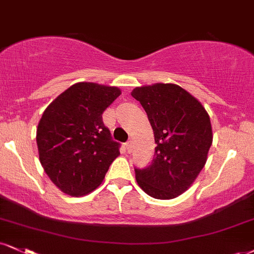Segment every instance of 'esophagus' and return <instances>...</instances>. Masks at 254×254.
I'll list each match as a JSON object with an SVG mask.
<instances>
[{
	"label": "esophagus",
	"mask_w": 254,
	"mask_h": 254,
	"mask_svg": "<svg viewBox=\"0 0 254 254\" xmlns=\"http://www.w3.org/2000/svg\"><path fill=\"white\" fill-rule=\"evenodd\" d=\"M125 150H127V152H129V154H130V152L132 151V143H131V142L125 143Z\"/></svg>",
	"instance_id": "1"
}]
</instances>
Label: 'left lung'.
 Instances as JSON below:
<instances>
[{
    "instance_id": "8db88e82",
    "label": "left lung",
    "mask_w": 254,
    "mask_h": 254,
    "mask_svg": "<svg viewBox=\"0 0 254 254\" xmlns=\"http://www.w3.org/2000/svg\"><path fill=\"white\" fill-rule=\"evenodd\" d=\"M131 96L145 110L156 143L151 163L135 168L137 183L151 197L179 196L207 161L213 140L209 116L196 98L174 84L136 87Z\"/></svg>"
}]
</instances>
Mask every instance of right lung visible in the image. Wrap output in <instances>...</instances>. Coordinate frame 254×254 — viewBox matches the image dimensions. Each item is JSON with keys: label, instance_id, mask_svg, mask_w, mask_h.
Wrapping results in <instances>:
<instances>
[{"label": "right lung", "instance_id": "right-lung-1", "mask_svg": "<svg viewBox=\"0 0 254 254\" xmlns=\"http://www.w3.org/2000/svg\"><path fill=\"white\" fill-rule=\"evenodd\" d=\"M117 87L77 82L52 102L36 130L39 157L51 181L72 196L96 189L119 155L118 142L103 123Z\"/></svg>", "mask_w": 254, "mask_h": 254}]
</instances>
